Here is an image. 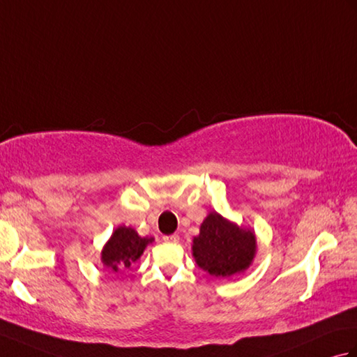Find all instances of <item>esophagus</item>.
Segmentation results:
<instances>
[{
    "label": "esophagus",
    "mask_w": 357,
    "mask_h": 357,
    "mask_svg": "<svg viewBox=\"0 0 357 357\" xmlns=\"http://www.w3.org/2000/svg\"><path fill=\"white\" fill-rule=\"evenodd\" d=\"M164 242H169V244H178L179 236L178 234H167V236H162Z\"/></svg>",
    "instance_id": "obj_1"
}]
</instances>
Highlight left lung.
Returning <instances> with one entry per match:
<instances>
[{
  "mask_svg": "<svg viewBox=\"0 0 357 357\" xmlns=\"http://www.w3.org/2000/svg\"><path fill=\"white\" fill-rule=\"evenodd\" d=\"M196 264L216 278H230L244 273L256 255L255 231L239 227L216 211H211L193 238Z\"/></svg>",
  "mask_w": 357,
  "mask_h": 357,
  "instance_id": "1",
  "label": "left lung"
}]
</instances>
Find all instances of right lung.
Returning <instances> with one entry per match:
<instances>
[{"mask_svg": "<svg viewBox=\"0 0 357 357\" xmlns=\"http://www.w3.org/2000/svg\"><path fill=\"white\" fill-rule=\"evenodd\" d=\"M153 238H141L132 227L121 225L112 233L107 244L101 252V262L112 271L130 268L144 253Z\"/></svg>", "mask_w": 357, "mask_h": 357, "instance_id": "1", "label": "right lung"}]
</instances>
